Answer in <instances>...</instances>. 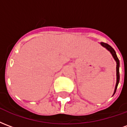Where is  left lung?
I'll return each instance as SVG.
<instances>
[{
    "mask_svg": "<svg viewBox=\"0 0 127 127\" xmlns=\"http://www.w3.org/2000/svg\"><path fill=\"white\" fill-rule=\"evenodd\" d=\"M101 45H103V47H105V48H107V50H109V52H111V54L113 56V57L115 59V61H116V64H117V65H116V76H117V81H116V88H115V91H114V93H116V89H117L118 85V83H119V81H120V74H119V66H120V62H119V60H118V58L117 57V55H116V52H115V50L112 48L109 45H108L107 43H101Z\"/></svg>",
    "mask_w": 127,
    "mask_h": 127,
    "instance_id": "obj_1",
    "label": "left lung"
}]
</instances>
